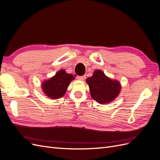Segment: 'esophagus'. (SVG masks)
<instances>
[{"label":"esophagus","instance_id":"1","mask_svg":"<svg viewBox=\"0 0 160 160\" xmlns=\"http://www.w3.org/2000/svg\"><path fill=\"white\" fill-rule=\"evenodd\" d=\"M86 78V75H82V76H77V79L81 81H83Z\"/></svg>","mask_w":160,"mask_h":160}]
</instances>
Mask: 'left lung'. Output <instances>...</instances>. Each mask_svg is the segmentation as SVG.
<instances>
[{"label":"left lung","instance_id":"left-lung-1","mask_svg":"<svg viewBox=\"0 0 160 160\" xmlns=\"http://www.w3.org/2000/svg\"><path fill=\"white\" fill-rule=\"evenodd\" d=\"M86 82L89 85L91 98L101 104L113 101L122 89L118 81L111 79L98 69L94 71L93 75L88 77Z\"/></svg>","mask_w":160,"mask_h":160}]
</instances>
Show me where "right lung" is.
<instances>
[{
    "label": "right lung",
    "instance_id": "1",
    "mask_svg": "<svg viewBox=\"0 0 160 160\" xmlns=\"http://www.w3.org/2000/svg\"><path fill=\"white\" fill-rule=\"evenodd\" d=\"M74 79L73 75L67 73L65 69H61L51 79L42 82V91L48 98L59 99L65 95L71 81Z\"/></svg>",
    "mask_w": 160,
    "mask_h": 160
}]
</instances>
